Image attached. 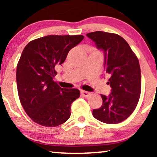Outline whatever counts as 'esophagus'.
I'll return each mask as SVG.
<instances>
[{
	"label": "esophagus",
	"mask_w": 157,
	"mask_h": 157,
	"mask_svg": "<svg viewBox=\"0 0 157 157\" xmlns=\"http://www.w3.org/2000/svg\"><path fill=\"white\" fill-rule=\"evenodd\" d=\"M81 95L83 96H85V97H88V96H89L90 94H91V93H90V92L86 91H81Z\"/></svg>",
	"instance_id": "obj_1"
}]
</instances>
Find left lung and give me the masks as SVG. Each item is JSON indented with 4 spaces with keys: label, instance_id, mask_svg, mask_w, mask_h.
I'll return each instance as SVG.
<instances>
[{
    "label": "left lung",
    "instance_id": "obj_1",
    "mask_svg": "<svg viewBox=\"0 0 157 157\" xmlns=\"http://www.w3.org/2000/svg\"><path fill=\"white\" fill-rule=\"evenodd\" d=\"M104 54V68L110 75L109 96L101 94L103 104L93 110L94 117L106 124H118L136 109L141 94V76L139 60L128 43L117 34L96 31L86 34Z\"/></svg>",
    "mask_w": 157,
    "mask_h": 157
}]
</instances>
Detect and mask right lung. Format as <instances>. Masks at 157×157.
I'll return each instance as SVG.
<instances>
[{"mask_svg":"<svg viewBox=\"0 0 157 157\" xmlns=\"http://www.w3.org/2000/svg\"><path fill=\"white\" fill-rule=\"evenodd\" d=\"M84 36H46L31 40L17 65L16 82L21 105L36 124L52 127L71 116V106L80 96L77 89H63L55 82L56 65L65 61L71 49Z\"/></svg>","mask_w":157,"mask_h":157,"instance_id":"add662e5","label":"right lung"}]
</instances>
